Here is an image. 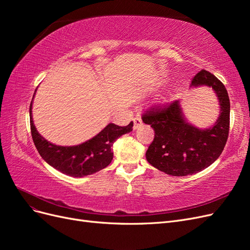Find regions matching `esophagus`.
<instances>
[{
  "mask_svg": "<svg viewBox=\"0 0 250 250\" xmlns=\"http://www.w3.org/2000/svg\"><path fill=\"white\" fill-rule=\"evenodd\" d=\"M141 124H142V119H141V117H137V118L133 119V129H134V130H137L138 128L140 127Z\"/></svg>",
  "mask_w": 250,
  "mask_h": 250,
  "instance_id": "obj_1",
  "label": "esophagus"
}]
</instances>
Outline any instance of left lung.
Instances as JSON below:
<instances>
[{"instance_id":"left-lung-1","label":"left lung","mask_w":250,"mask_h":250,"mask_svg":"<svg viewBox=\"0 0 250 250\" xmlns=\"http://www.w3.org/2000/svg\"><path fill=\"white\" fill-rule=\"evenodd\" d=\"M211 87L219 103V117L214 125L199 128L188 122L180 101L144 113L142 120L154 130L153 142L146 152L150 165L172 176L198 173L220 156L228 141L230 103L223 83L202 70L193 78L191 87Z\"/></svg>"}]
</instances>
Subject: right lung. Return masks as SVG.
Segmentation results:
<instances>
[{
	"label": "right lung",
	"mask_w": 250,
	"mask_h": 250,
	"mask_svg": "<svg viewBox=\"0 0 250 250\" xmlns=\"http://www.w3.org/2000/svg\"><path fill=\"white\" fill-rule=\"evenodd\" d=\"M32 103L33 99L30 104L29 111L30 126L37 151L51 167L72 177L90 175L106 168L113 157L111 151L113 143L121 135L129 133L133 127V122L124 127L109 123L94 138L79 145L58 146L48 142L37 131L32 118Z\"/></svg>",
	"instance_id": "1"
}]
</instances>
